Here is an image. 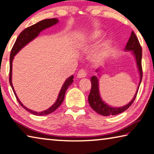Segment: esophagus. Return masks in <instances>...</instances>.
<instances>
[{
    "mask_svg": "<svg viewBox=\"0 0 154 154\" xmlns=\"http://www.w3.org/2000/svg\"><path fill=\"white\" fill-rule=\"evenodd\" d=\"M87 75V72H85V70L84 69H80L79 71L77 74V77L79 79H82V78H85L86 77Z\"/></svg>",
    "mask_w": 154,
    "mask_h": 154,
    "instance_id": "esophagus-1",
    "label": "esophagus"
}]
</instances>
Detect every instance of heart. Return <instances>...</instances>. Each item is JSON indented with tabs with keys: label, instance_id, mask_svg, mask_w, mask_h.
<instances>
[{
	"label": "heart",
	"instance_id": "b5f03b06",
	"mask_svg": "<svg viewBox=\"0 0 154 154\" xmlns=\"http://www.w3.org/2000/svg\"><path fill=\"white\" fill-rule=\"evenodd\" d=\"M102 35V32L99 30H94L88 33L84 39L83 42L85 43H91L95 40L99 39ZM110 50V42L109 41H106L102 43L94 48V50L90 53V60L94 64L99 65L106 59L109 54Z\"/></svg>",
	"mask_w": 154,
	"mask_h": 154
}]
</instances>
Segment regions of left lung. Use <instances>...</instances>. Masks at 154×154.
<instances>
[{"label": "left lung", "instance_id": "1", "mask_svg": "<svg viewBox=\"0 0 154 154\" xmlns=\"http://www.w3.org/2000/svg\"><path fill=\"white\" fill-rule=\"evenodd\" d=\"M125 51H131L132 54L134 55L135 58L136 63H137V66L138 70L140 75V81L139 84L137 88V91L134 95V97L132 100L128 103V104L123 106L122 107H113L110 106L106 103L104 102L102 100V97L100 94V89H99V80L97 76L94 75L91 79V89L90 94L88 97V100H89V104L93 109L98 114L103 116H110V115H116L124 112L129 108L132 103L134 102L136 97H137L138 89H139L141 80H142L143 77V71H142V66H141V60H142V48H141L140 43L138 42L137 37L134 32H132L131 36L125 46ZM100 69L96 70V72H99Z\"/></svg>", "mask_w": 154, "mask_h": 154}]
</instances>
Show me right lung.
<instances>
[{"mask_svg": "<svg viewBox=\"0 0 154 154\" xmlns=\"http://www.w3.org/2000/svg\"><path fill=\"white\" fill-rule=\"evenodd\" d=\"M59 22V20L57 18H51V19H46L44 20H42L37 23L35 24L32 26L26 28V29H24L23 31L20 32V34L18 35L17 38L16 39V42L14 45L13 48H12L11 54H10V62H9V83L10 85L13 89V91L14 93L15 96H16L17 100L18 101L19 104L23 107L25 110H27L28 112H31V114L35 115L36 116H42V115H49L52 112H54L55 110H57L58 108H59L60 104H62V102H63L64 97H65V92H66L67 89H68L70 85L72 84V82L74 80V75H71L68 79L65 80L64 84L61 87V89H60L59 95H58V97L56 100V102H54V104L50 106L49 108H48L47 110H45L44 111L42 112H36L33 111L29 108H26L25 106L22 104V103L20 102L18 97L17 96L16 93L15 91L14 88L13 87V84H12V62H13V60L14 59V57L17 54V52H18L20 50L29 44V42L32 41L34 39L36 38V37L38 36L40 32L42 31H44V29H46L48 28H49L52 26H54L56 24Z\"/></svg>", "mask_w": 154, "mask_h": 154, "instance_id": "add662e5", "label": "right lung"}]
</instances>
